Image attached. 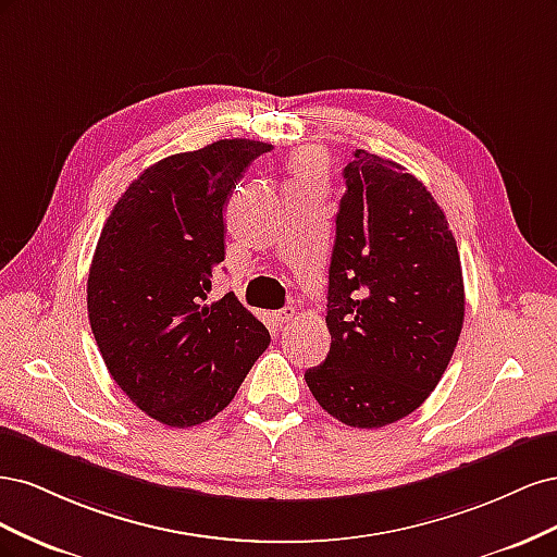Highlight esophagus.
<instances>
[{
	"mask_svg": "<svg viewBox=\"0 0 557 557\" xmlns=\"http://www.w3.org/2000/svg\"><path fill=\"white\" fill-rule=\"evenodd\" d=\"M297 315V309L295 307H285V309H281V311H276L274 313V320L278 325H285V323H290V320Z\"/></svg>",
	"mask_w": 557,
	"mask_h": 557,
	"instance_id": "1",
	"label": "esophagus"
}]
</instances>
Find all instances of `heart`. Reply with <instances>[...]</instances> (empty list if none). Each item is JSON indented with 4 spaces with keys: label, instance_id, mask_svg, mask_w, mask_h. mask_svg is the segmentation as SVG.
I'll use <instances>...</instances> for the list:
<instances>
[{
    "label": "heart",
    "instance_id": "1",
    "mask_svg": "<svg viewBox=\"0 0 557 557\" xmlns=\"http://www.w3.org/2000/svg\"><path fill=\"white\" fill-rule=\"evenodd\" d=\"M293 176L290 185H315L323 178V160H320L313 150H301L293 160Z\"/></svg>",
    "mask_w": 557,
    "mask_h": 557
}]
</instances>
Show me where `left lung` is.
Segmentation results:
<instances>
[{
  "label": "left lung",
  "mask_w": 557,
  "mask_h": 557,
  "mask_svg": "<svg viewBox=\"0 0 557 557\" xmlns=\"http://www.w3.org/2000/svg\"><path fill=\"white\" fill-rule=\"evenodd\" d=\"M330 262V352L307 385L330 416L374 430L444 376L465 320L458 246L442 207L401 164L358 148L344 166Z\"/></svg>",
  "instance_id": "8db88e82"
}]
</instances>
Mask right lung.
Segmentation results:
<instances>
[{
  "instance_id": "add662e5",
  "label": "right lung",
  "mask_w": 557,
  "mask_h": 557,
  "mask_svg": "<svg viewBox=\"0 0 557 557\" xmlns=\"http://www.w3.org/2000/svg\"><path fill=\"white\" fill-rule=\"evenodd\" d=\"M269 150L221 139L164 158L129 183L99 234L88 274L95 342L117 387L162 425L221 413L269 346L234 293L209 301L225 260L223 209Z\"/></svg>"
}]
</instances>
